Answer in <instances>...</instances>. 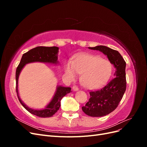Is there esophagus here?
<instances>
[{"label": "esophagus", "mask_w": 147, "mask_h": 147, "mask_svg": "<svg viewBox=\"0 0 147 147\" xmlns=\"http://www.w3.org/2000/svg\"><path fill=\"white\" fill-rule=\"evenodd\" d=\"M72 89H73V90H74V91H78V90H79L78 88V86H76V85H74V86H73V87H72Z\"/></svg>", "instance_id": "1"}]
</instances>
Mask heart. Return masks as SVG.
Returning <instances> with one entry per match:
<instances>
[{
	"label": "heart",
	"mask_w": 147,
	"mask_h": 147,
	"mask_svg": "<svg viewBox=\"0 0 147 147\" xmlns=\"http://www.w3.org/2000/svg\"><path fill=\"white\" fill-rule=\"evenodd\" d=\"M110 62L99 56L83 54L75 57L74 62L69 61L65 65V73L70 80H77L82 74L81 82L90 89H96L105 84L112 73Z\"/></svg>",
	"instance_id": "obj_1"
}]
</instances>
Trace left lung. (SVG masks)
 <instances>
[{"label": "left lung", "instance_id": "obj_1", "mask_svg": "<svg viewBox=\"0 0 147 147\" xmlns=\"http://www.w3.org/2000/svg\"><path fill=\"white\" fill-rule=\"evenodd\" d=\"M98 50L107 56L116 69L114 77L106 86L100 90L90 91V97L86 105L82 107L83 112L88 116L100 117L112 112L117 109L126 89V62L120 53L107 47L100 45L88 47Z\"/></svg>", "mask_w": 147, "mask_h": 147}]
</instances>
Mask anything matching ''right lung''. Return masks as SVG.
I'll list each match as a JSON object with an SVG mask.
<instances>
[{"label": "right lung", "instance_id": "add662e5", "mask_svg": "<svg viewBox=\"0 0 147 147\" xmlns=\"http://www.w3.org/2000/svg\"><path fill=\"white\" fill-rule=\"evenodd\" d=\"M59 48L57 47H37L31 49L29 51L23 54L21 57L20 63L17 67L16 70V91L18 97L21 105L27 110L29 112L35 116L42 118L51 117L55 114L57 110L59 109L61 106V100L67 94L70 92L71 88L64 87L59 86L57 87L54 97L45 109L42 110H34L30 109L25 105L24 102L21 100L18 94V77L21 71L24 66L30 63L34 62H41V63H48L52 64H57V53Z\"/></svg>", "mask_w": 147, "mask_h": 147}]
</instances>
